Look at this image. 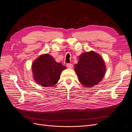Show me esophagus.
I'll list each match as a JSON object with an SVG mask.
<instances>
[{"mask_svg": "<svg viewBox=\"0 0 132 132\" xmlns=\"http://www.w3.org/2000/svg\"><path fill=\"white\" fill-rule=\"evenodd\" d=\"M66 66L68 67V68H69V69H71V68H72L73 65H72V63H67Z\"/></svg>", "mask_w": 132, "mask_h": 132, "instance_id": "obj_1", "label": "esophagus"}]
</instances>
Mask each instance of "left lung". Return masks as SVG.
Listing matches in <instances>:
<instances>
[{"label": "left lung", "instance_id": "1", "mask_svg": "<svg viewBox=\"0 0 132 132\" xmlns=\"http://www.w3.org/2000/svg\"><path fill=\"white\" fill-rule=\"evenodd\" d=\"M75 65L79 81L87 87H93L102 80L106 68L101 56L94 51L84 52Z\"/></svg>", "mask_w": 132, "mask_h": 132}]
</instances>
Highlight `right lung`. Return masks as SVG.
I'll return each instance as SVG.
<instances>
[{"instance_id": "add662e5", "label": "right lung", "mask_w": 132, "mask_h": 132, "mask_svg": "<svg viewBox=\"0 0 132 132\" xmlns=\"http://www.w3.org/2000/svg\"><path fill=\"white\" fill-rule=\"evenodd\" d=\"M34 78L43 87L55 85L60 79V74L66 69L61 63L55 61L51 56L45 54L40 56L32 65Z\"/></svg>"}]
</instances>
